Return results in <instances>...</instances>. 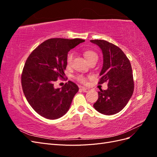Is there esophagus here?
<instances>
[{
  "instance_id": "34e87169",
  "label": "esophagus",
  "mask_w": 157,
  "mask_h": 157,
  "mask_svg": "<svg viewBox=\"0 0 157 157\" xmlns=\"http://www.w3.org/2000/svg\"><path fill=\"white\" fill-rule=\"evenodd\" d=\"M81 90H82V91L84 92H88L89 90H90V88H85V87H82L81 88Z\"/></svg>"
}]
</instances>
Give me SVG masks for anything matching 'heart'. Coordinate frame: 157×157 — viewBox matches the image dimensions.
<instances>
[{"instance_id": "1", "label": "heart", "mask_w": 157, "mask_h": 157, "mask_svg": "<svg viewBox=\"0 0 157 157\" xmlns=\"http://www.w3.org/2000/svg\"><path fill=\"white\" fill-rule=\"evenodd\" d=\"M84 55L85 58L87 59V60L89 61L94 59H98V55L96 52L92 50H86L84 52ZM74 53L73 52H70L68 54L67 56V59H66V61H67V65L68 66L71 65L73 63V60L74 58ZM87 77H85L84 75H79L76 77V79H77L78 82L81 83H86L87 82Z\"/></svg>"}]
</instances>
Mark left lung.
Masks as SVG:
<instances>
[{"mask_svg":"<svg viewBox=\"0 0 157 157\" xmlns=\"http://www.w3.org/2000/svg\"><path fill=\"white\" fill-rule=\"evenodd\" d=\"M102 50L103 63L99 84L108 82L106 90L98 92V99L94 104L96 111L112 115L126 105L134 92L132 66L127 56L116 45L103 40H91Z\"/></svg>","mask_w":157,"mask_h":157,"instance_id":"left-lung-1","label":"left lung"}]
</instances>
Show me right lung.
<instances>
[{"instance_id":"right-lung-1","label":"right lung","mask_w":157,"mask_h":157,"mask_svg":"<svg viewBox=\"0 0 157 157\" xmlns=\"http://www.w3.org/2000/svg\"><path fill=\"white\" fill-rule=\"evenodd\" d=\"M83 39H50L42 42L28 57L21 74V86L28 103L46 118L57 119L67 112L77 85L71 81L61 88L54 82L63 78L68 52Z\"/></svg>"}]
</instances>
